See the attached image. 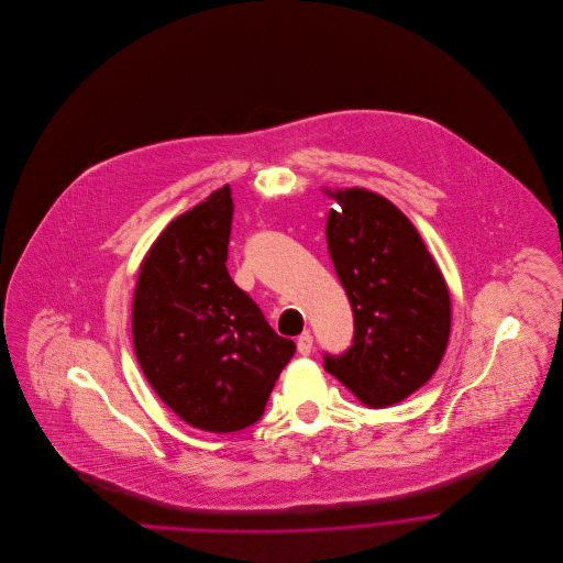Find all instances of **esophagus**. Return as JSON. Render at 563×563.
Wrapping results in <instances>:
<instances>
[{
    "mask_svg": "<svg viewBox=\"0 0 563 563\" xmlns=\"http://www.w3.org/2000/svg\"><path fill=\"white\" fill-rule=\"evenodd\" d=\"M310 351H312V334L303 332L297 336V353L306 357V355H310Z\"/></svg>",
    "mask_w": 563,
    "mask_h": 563,
    "instance_id": "esophagus-1",
    "label": "esophagus"
}]
</instances>
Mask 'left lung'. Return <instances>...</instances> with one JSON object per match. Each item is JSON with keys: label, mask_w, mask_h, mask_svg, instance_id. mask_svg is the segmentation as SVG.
Segmentation results:
<instances>
[{"label": "left lung", "mask_w": 563, "mask_h": 563, "mask_svg": "<svg viewBox=\"0 0 563 563\" xmlns=\"http://www.w3.org/2000/svg\"><path fill=\"white\" fill-rule=\"evenodd\" d=\"M328 253L353 308V346L323 368L371 408L393 406L437 371L451 334V295L410 219L386 197L328 190Z\"/></svg>", "instance_id": "left-lung-1"}]
</instances>
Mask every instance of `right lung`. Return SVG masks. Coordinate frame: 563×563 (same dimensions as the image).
<instances>
[{
    "label": "right lung",
    "instance_id": "right-lung-1",
    "mask_svg": "<svg viewBox=\"0 0 563 563\" xmlns=\"http://www.w3.org/2000/svg\"><path fill=\"white\" fill-rule=\"evenodd\" d=\"M231 186L173 219L148 251L133 299L137 362L159 399L208 432L253 426L295 355L231 279Z\"/></svg>",
    "mask_w": 563,
    "mask_h": 563
}]
</instances>
